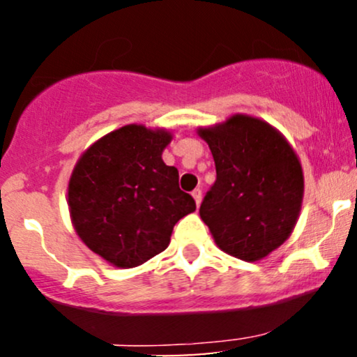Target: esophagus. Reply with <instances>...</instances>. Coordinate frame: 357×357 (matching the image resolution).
I'll list each match as a JSON object with an SVG mask.
<instances>
[{
	"mask_svg": "<svg viewBox=\"0 0 357 357\" xmlns=\"http://www.w3.org/2000/svg\"><path fill=\"white\" fill-rule=\"evenodd\" d=\"M192 195V198H195V202H196V206H199V203H202V198H203V195H202V190H195L191 192Z\"/></svg>",
	"mask_w": 357,
	"mask_h": 357,
	"instance_id": "1",
	"label": "esophagus"
}]
</instances>
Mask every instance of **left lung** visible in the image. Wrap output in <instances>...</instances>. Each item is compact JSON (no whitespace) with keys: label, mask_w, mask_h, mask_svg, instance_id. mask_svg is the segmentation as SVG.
Returning a JSON list of instances; mask_svg holds the SVG:
<instances>
[{"label":"left lung","mask_w":357,"mask_h":357,"mask_svg":"<svg viewBox=\"0 0 357 357\" xmlns=\"http://www.w3.org/2000/svg\"><path fill=\"white\" fill-rule=\"evenodd\" d=\"M198 134L210 146L216 167L199 216L228 255L261 260L297 223L304 196L297 154L277 129L243 114L202 127Z\"/></svg>","instance_id":"1"}]
</instances>
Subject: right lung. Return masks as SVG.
<instances>
[{
	"label": "right lung",
	"instance_id": "1",
	"mask_svg": "<svg viewBox=\"0 0 357 357\" xmlns=\"http://www.w3.org/2000/svg\"><path fill=\"white\" fill-rule=\"evenodd\" d=\"M171 132L129 124L82 154L68 183L73 228L93 253L132 268L165 252L174 225L196 210L162 151Z\"/></svg>",
	"mask_w": 357,
	"mask_h": 357
}]
</instances>
